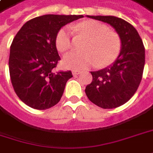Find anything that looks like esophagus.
<instances>
[{
    "instance_id": "34e87169",
    "label": "esophagus",
    "mask_w": 153,
    "mask_h": 153,
    "mask_svg": "<svg viewBox=\"0 0 153 153\" xmlns=\"http://www.w3.org/2000/svg\"><path fill=\"white\" fill-rule=\"evenodd\" d=\"M72 74L73 76H77V75L81 74V71H77V70H74V71H72Z\"/></svg>"
}]
</instances>
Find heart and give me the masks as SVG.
Segmentation results:
<instances>
[{
    "mask_svg": "<svg viewBox=\"0 0 153 153\" xmlns=\"http://www.w3.org/2000/svg\"><path fill=\"white\" fill-rule=\"evenodd\" d=\"M72 31L86 35L88 40L83 45V52L72 51L66 54L63 65L68 69L86 70L98 64L100 67L112 65L120 56L122 41L120 35L102 23L94 19L84 20L71 26ZM57 50L65 52L72 46V32L70 27H62L56 35Z\"/></svg>",
    "mask_w": 153,
    "mask_h": 153,
    "instance_id": "1",
    "label": "heart"
}]
</instances>
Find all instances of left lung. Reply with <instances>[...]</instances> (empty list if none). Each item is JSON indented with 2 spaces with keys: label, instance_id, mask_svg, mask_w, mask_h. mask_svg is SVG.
I'll return each instance as SVG.
<instances>
[{
  "label": "left lung",
  "instance_id": "obj_1",
  "mask_svg": "<svg viewBox=\"0 0 153 153\" xmlns=\"http://www.w3.org/2000/svg\"><path fill=\"white\" fill-rule=\"evenodd\" d=\"M87 17L109 24L120 35L122 47L113 65L91 71L93 80L85 88L89 101L105 108L125 104L135 94L141 82L145 66V47L137 30L130 23L114 16Z\"/></svg>",
  "mask_w": 153,
  "mask_h": 153
}]
</instances>
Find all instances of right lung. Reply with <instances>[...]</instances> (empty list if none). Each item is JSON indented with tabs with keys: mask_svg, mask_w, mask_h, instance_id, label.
<instances>
[{
	"mask_svg": "<svg viewBox=\"0 0 153 153\" xmlns=\"http://www.w3.org/2000/svg\"><path fill=\"white\" fill-rule=\"evenodd\" d=\"M82 17L42 15L28 20L15 35L8 61L10 78L16 95L27 106L44 110L60 101L72 73L54 71L60 60L56 35L61 27Z\"/></svg>",
	"mask_w": 153,
	"mask_h": 153,
	"instance_id": "obj_1",
	"label": "right lung"
}]
</instances>
